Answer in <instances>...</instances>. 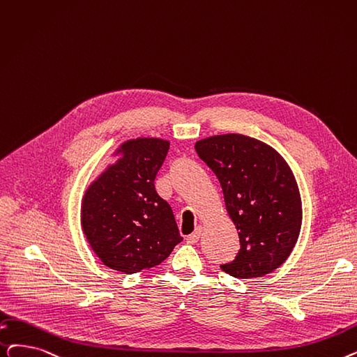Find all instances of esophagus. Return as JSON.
<instances>
[{
	"mask_svg": "<svg viewBox=\"0 0 357 357\" xmlns=\"http://www.w3.org/2000/svg\"><path fill=\"white\" fill-rule=\"evenodd\" d=\"M199 236H201V227H198L195 231H192L191 235L187 236V242L188 243H197L199 241Z\"/></svg>",
	"mask_w": 357,
	"mask_h": 357,
	"instance_id": "34e87169",
	"label": "esophagus"
}]
</instances>
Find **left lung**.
I'll list each match as a JSON object with an SVG mask.
<instances>
[{
  "instance_id": "obj_1",
  "label": "left lung",
  "mask_w": 357,
  "mask_h": 357,
  "mask_svg": "<svg viewBox=\"0 0 357 357\" xmlns=\"http://www.w3.org/2000/svg\"><path fill=\"white\" fill-rule=\"evenodd\" d=\"M219 179L241 250L222 270L236 278L262 277L280 267L298 242L302 199L290 166L271 146L243 134L195 143Z\"/></svg>"
}]
</instances>
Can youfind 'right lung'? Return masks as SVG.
Listing matches in <instances>:
<instances>
[{
  "label": "right lung",
  "mask_w": 357,
  "mask_h": 357,
  "mask_svg": "<svg viewBox=\"0 0 357 357\" xmlns=\"http://www.w3.org/2000/svg\"><path fill=\"white\" fill-rule=\"evenodd\" d=\"M169 150L162 138L122 143L118 160L86 190L82 226L106 267L126 274L159 266L182 241L174 211L154 188Z\"/></svg>",
  "instance_id": "add662e5"
}]
</instances>
